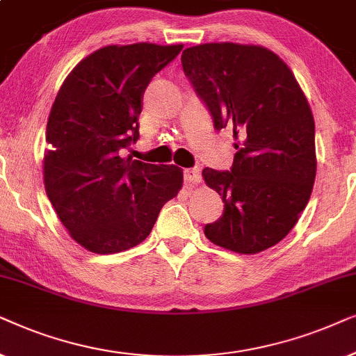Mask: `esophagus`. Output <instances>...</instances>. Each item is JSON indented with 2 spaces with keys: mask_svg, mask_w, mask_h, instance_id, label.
Instances as JSON below:
<instances>
[{
  "mask_svg": "<svg viewBox=\"0 0 356 356\" xmlns=\"http://www.w3.org/2000/svg\"><path fill=\"white\" fill-rule=\"evenodd\" d=\"M184 179L188 184H198L202 182V170L200 168H188L184 170Z\"/></svg>",
  "mask_w": 356,
  "mask_h": 356,
  "instance_id": "esophagus-1",
  "label": "esophagus"
}]
</instances>
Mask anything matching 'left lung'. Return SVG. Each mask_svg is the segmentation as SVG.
I'll return each mask as SVG.
<instances>
[{
    "mask_svg": "<svg viewBox=\"0 0 356 356\" xmlns=\"http://www.w3.org/2000/svg\"><path fill=\"white\" fill-rule=\"evenodd\" d=\"M181 60L215 129L231 127L236 140L229 170L203 169L225 203L205 236L239 254L272 248L296 225L314 186V117L305 92L285 61L259 45L203 44Z\"/></svg>",
    "mask_w": 356,
    "mask_h": 356,
    "instance_id": "obj_1",
    "label": "left lung"
}]
</instances>
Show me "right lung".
Instances as JSON below:
<instances>
[{
    "instance_id": "add662e5",
    "label": "right lung",
    "mask_w": 356,
    "mask_h": 356,
    "mask_svg": "<svg viewBox=\"0 0 356 356\" xmlns=\"http://www.w3.org/2000/svg\"><path fill=\"white\" fill-rule=\"evenodd\" d=\"M184 45H108L74 66L47 122L45 191L71 238L96 254L143 243L182 169L122 158L140 138L145 89Z\"/></svg>"
}]
</instances>
